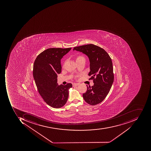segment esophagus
I'll list each match as a JSON object with an SVG mask.
<instances>
[{
	"mask_svg": "<svg viewBox=\"0 0 151 151\" xmlns=\"http://www.w3.org/2000/svg\"><path fill=\"white\" fill-rule=\"evenodd\" d=\"M78 84H79L78 83H74L73 84V87H76V86H77L78 85Z\"/></svg>",
	"mask_w": 151,
	"mask_h": 151,
	"instance_id": "1",
	"label": "esophagus"
}]
</instances>
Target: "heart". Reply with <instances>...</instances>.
<instances>
[{
	"instance_id": "obj_1",
	"label": "heart",
	"mask_w": 151,
	"mask_h": 151,
	"mask_svg": "<svg viewBox=\"0 0 151 151\" xmlns=\"http://www.w3.org/2000/svg\"><path fill=\"white\" fill-rule=\"evenodd\" d=\"M85 59V58H84L82 56H77L76 58V62H78L80 61H81V60H82V59Z\"/></svg>"
}]
</instances>
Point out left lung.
<instances>
[{"mask_svg":"<svg viewBox=\"0 0 151 151\" xmlns=\"http://www.w3.org/2000/svg\"><path fill=\"white\" fill-rule=\"evenodd\" d=\"M81 52L88 56L90 61V71L88 76L94 85L88 87L83 98L86 103L95 105L103 102L110 90L114 81L111 59L102 47L93 45H84L73 47V50Z\"/></svg>","mask_w":151,"mask_h":151,"instance_id":"obj_1","label":"left lung"}]
</instances>
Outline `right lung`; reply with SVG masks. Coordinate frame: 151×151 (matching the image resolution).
Here are the masks:
<instances>
[{"label": "right lung", "mask_w": 151, "mask_h": 151, "mask_svg": "<svg viewBox=\"0 0 151 151\" xmlns=\"http://www.w3.org/2000/svg\"><path fill=\"white\" fill-rule=\"evenodd\" d=\"M70 48H49L37 57L33 66V76L39 93L47 104L58 109L67 102L68 90L72 84L58 85L57 74L61 72V59Z\"/></svg>", "instance_id": "right-lung-1"}]
</instances>
